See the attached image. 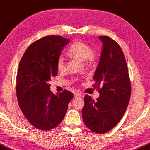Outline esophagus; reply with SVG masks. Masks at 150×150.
Segmentation results:
<instances>
[{
  "label": "esophagus",
  "mask_w": 150,
  "mask_h": 150,
  "mask_svg": "<svg viewBox=\"0 0 150 150\" xmlns=\"http://www.w3.org/2000/svg\"><path fill=\"white\" fill-rule=\"evenodd\" d=\"M81 96H82V95L81 94H79V93H75L74 94L75 98H81Z\"/></svg>",
  "instance_id": "34e87169"
}]
</instances>
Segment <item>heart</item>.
Wrapping results in <instances>:
<instances>
[{
    "label": "heart",
    "mask_w": 150,
    "mask_h": 150,
    "mask_svg": "<svg viewBox=\"0 0 150 150\" xmlns=\"http://www.w3.org/2000/svg\"><path fill=\"white\" fill-rule=\"evenodd\" d=\"M69 56L76 57L82 60L92 62L95 59V55L92 52V47L88 44L81 41L75 42L70 46L68 50ZM57 69L59 71H62L65 68V60L64 57H58L56 62Z\"/></svg>",
    "instance_id": "b5f03b06"
}]
</instances>
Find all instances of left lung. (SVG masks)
I'll return each instance as SVG.
<instances>
[{
	"label": "left lung",
	"mask_w": 150,
	"mask_h": 150,
	"mask_svg": "<svg viewBox=\"0 0 150 150\" xmlns=\"http://www.w3.org/2000/svg\"><path fill=\"white\" fill-rule=\"evenodd\" d=\"M98 38L103 49L93 79L100 96L96 101L88 94L85 96L82 117L89 129L103 134L114 128L123 117L131 86L121 47L109 37Z\"/></svg>",
	"instance_id": "obj_1"
}]
</instances>
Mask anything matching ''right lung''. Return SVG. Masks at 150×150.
I'll list each match as a JSON object with an SVG mask.
<instances>
[{
    "mask_svg": "<svg viewBox=\"0 0 150 150\" xmlns=\"http://www.w3.org/2000/svg\"><path fill=\"white\" fill-rule=\"evenodd\" d=\"M69 41L60 36L43 37L27 48L20 60L17 98L24 116L37 129L48 130L58 126L73 98L67 90L53 94L49 84L58 74L57 60Z\"/></svg>",
    "mask_w": 150,
    "mask_h": 150,
    "instance_id": "right-lung-1",
    "label": "right lung"
}]
</instances>
